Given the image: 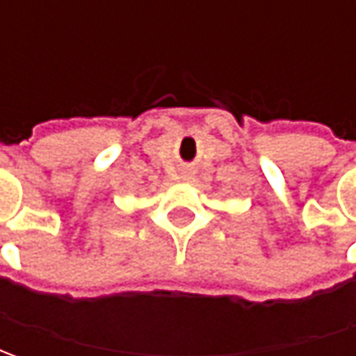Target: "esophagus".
Masks as SVG:
<instances>
[{
	"label": "esophagus",
	"instance_id": "34e87169",
	"mask_svg": "<svg viewBox=\"0 0 356 356\" xmlns=\"http://www.w3.org/2000/svg\"><path fill=\"white\" fill-rule=\"evenodd\" d=\"M192 176H194V170H192V168H184V170H182V180H190Z\"/></svg>",
	"mask_w": 356,
	"mask_h": 356
}]
</instances>
